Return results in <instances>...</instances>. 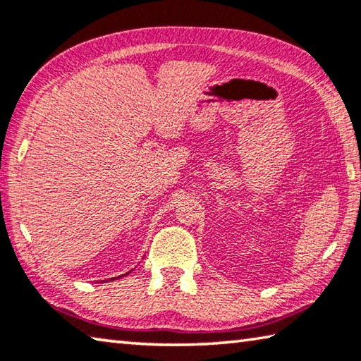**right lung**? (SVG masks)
<instances>
[{
    "label": "right lung",
    "instance_id": "add662e5",
    "mask_svg": "<svg viewBox=\"0 0 361 361\" xmlns=\"http://www.w3.org/2000/svg\"><path fill=\"white\" fill-rule=\"evenodd\" d=\"M124 276H127V274H124ZM121 277H122V276H121ZM118 279H119V277H118ZM113 280H116V279H113Z\"/></svg>",
    "mask_w": 361,
    "mask_h": 361
}]
</instances>
